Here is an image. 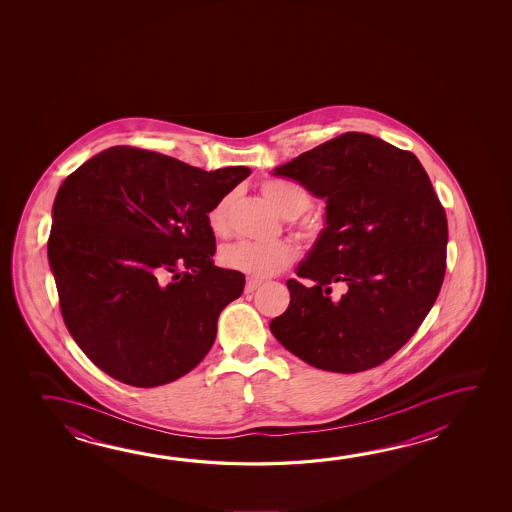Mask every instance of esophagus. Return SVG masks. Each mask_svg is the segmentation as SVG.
<instances>
[{
	"mask_svg": "<svg viewBox=\"0 0 512 512\" xmlns=\"http://www.w3.org/2000/svg\"><path fill=\"white\" fill-rule=\"evenodd\" d=\"M262 284V280H257V278H248V282H246V293H253L257 287H260Z\"/></svg>",
	"mask_w": 512,
	"mask_h": 512,
	"instance_id": "esophagus-1",
	"label": "esophagus"
}]
</instances>
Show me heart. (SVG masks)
Instances as JSON below:
<instances>
[{"mask_svg": "<svg viewBox=\"0 0 512 512\" xmlns=\"http://www.w3.org/2000/svg\"><path fill=\"white\" fill-rule=\"evenodd\" d=\"M262 196L287 219L302 216L309 209L310 193L302 185L289 180H266L260 185ZM230 209H232V194L221 198L207 214L209 228L212 234L225 235L230 228ZM298 232L307 241H318L325 232V221L321 218L303 219L298 225ZM296 259L293 244L285 241L275 243H241L230 244L223 248L219 260L225 268L239 271L252 278H268L289 268Z\"/></svg>", "mask_w": 512, "mask_h": 512, "instance_id": "heart-1", "label": "heart"}]
</instances>
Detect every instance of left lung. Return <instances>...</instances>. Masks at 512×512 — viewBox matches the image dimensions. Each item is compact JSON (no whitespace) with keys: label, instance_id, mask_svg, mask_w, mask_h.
I'll list each match as a JSON object with an SVG mask.
<instances>
[{"label":"left lung","instance_id":"1","mask_svg":"<svg viewBox=\"0 0 512 512\" xmlns=\"http://www.w3.org/2000/svg\"><path fill=\"white\" fill-rule=\"evenodd\" d=\"M273 175L327 202L325 232L296 268L310 284L287 280L273 336L314 368H375L414 336L443 285L448 223L427 171L411 151L346 132Z\"/></svg>","mask_w":512,"mask_h":512}]
</instances>
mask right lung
I'll return each instance as SVG.
<instances>
[{
	"label": "right lung",
	"mask_w": 512,
	"mask_h": 512,
	"mask_svg": "<svg viewBox=\"0 0 512 512\" xmlns=\"http://www.w3.org/2000/svg\"><path fill=\"white\" fill-rule=\"evenodd\" d=\"M250 173L114 146L60 185L48 259L69 334L101 371L164 386L209 353L244 275L214 266L207 214Z\"/></svg>",
	"instance_id": "1"
}]
</instances>
